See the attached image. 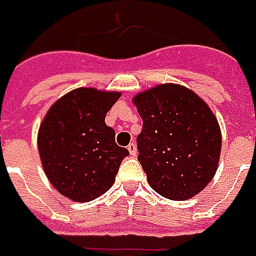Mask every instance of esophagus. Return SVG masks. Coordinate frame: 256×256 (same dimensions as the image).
Returning <instances> with one entry per match:
<instances>
[{"mask_svg": "<svg viewBox=\"0 0 256 256\" xmlns=\"http://www.w3.org/2000/svg\"><path fill=\"white\" fill-rule=\"evenodd\" d=\"M128 153H130V156H136V154H137V146H136V144L134 142L128 144Z\"/></svg>", "mask_w": 256, "mask_h": 256, "instance_id": "esophagus-1", "label": "esophagus"}]
</instances>
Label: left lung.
<instances>
[{"mask_svg":"<svg viewBox=\"0 0 256 256\" xmlns=\"http://www.w3.org/2000/svg\"><path fill=\"white\" fill-rule=\"evenodd\" d=\"M133 104L142 118L138 162L148 183L168 200L196 196L218 168L221 128L213 111L194 90L172 82L140 92Z\"/></svg>","mask_w":256,"mask_h":256,"instance_id":"left-lung-1","label":"left lung"}]
</instances>
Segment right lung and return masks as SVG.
<instances>
[{
    "mask_svg": "<svg viewBox=\"0 0 256 256\" xmlns=\"http://www.w3.org/2000/svg\"><path fill=\"white\" fill-rule=\"evenodd\" d=\"M122 92L76 88L51 106L38 132L43 171L56 190L74 202L103 196L128 154L104 119Z\"/></svg>",
    "mask_w": 256,
    "mask_h": 256,
    "instance_id": "right-lung-1",
    "label": "right lung"
}]
</instances>
